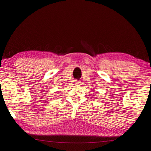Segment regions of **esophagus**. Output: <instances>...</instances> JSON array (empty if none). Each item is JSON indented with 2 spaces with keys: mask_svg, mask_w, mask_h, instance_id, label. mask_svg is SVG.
Wrapping results in <instances>:
<instances>
[{
  "mask_svg": "<svg viewBox=\"0 0 151 151\" xmlns=\"http://www.w3.org/2000/svg\"><path fill=\"white\" fill-rule=\"evenodd\" d=\"M75 83L76 84H79V81H75Z\"/></svg>",
  "mask_w": 151,
  "mask_h": 151,
  "instance_id": "esophagus-1",
  "label": "esophagus"
}]
</instances>
